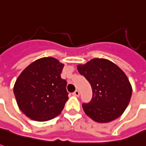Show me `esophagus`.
Segmentation results:
<instances>
[{"label":"esophagus","instance_id":"obj_1","mask_svg":"<svg viewBox=\"0 0 146 146\" xmlns=\"http://www.w3.org/2000/svg\"><path fill=\"white\" fill-rule=\"evenodd\" d=\"M73 95L76 96V97H78V96L80 95V92H79L78 90H75V91L73 93Z\"/></svg>","mask_w":146,"mask_h":146}]
</instances>
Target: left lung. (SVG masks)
<instances>
[{"instance_id": "8db88e82", "label": "left lung", "mask_w": 146, "mask_h": 146, "mask_svg": "<svg viewBox=\"0 0 146 146\" xmlns=\"http://www.w3.org/2000/svg\"><path fill=\"white\" fill-rule=\"evenodd\" d=\"M77 69L93 91L91 101L82 104L86 114L100 123L112 121L122 114L132 95L131 85L122 70L110 60L99 58L77 65Z\"/></svg>"}]
</instances>
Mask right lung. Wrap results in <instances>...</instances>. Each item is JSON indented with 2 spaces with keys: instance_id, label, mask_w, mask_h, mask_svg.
I'll return each mask as SVG.
<instances>
[{
  "instance_id": "1",
  "label": "right lung",
  "mask_w": 146,
  "mask_h": 146,
  "mask_svg": "<svg viewBox=\"0 0 146 146\" xmlns=\"http://www.w3.org/2000/svg\"><path fill=\"white\" fill-rule=\"evenodd\" d=\"M64 65L53 57H43L24 69L13 88L20 110L29 118L45 121L56 117L68 101L67 81L60 74Z\"/></svg>"
}]
</instances>
